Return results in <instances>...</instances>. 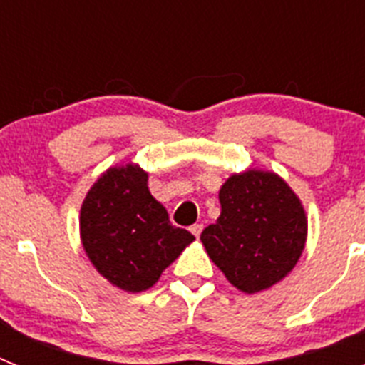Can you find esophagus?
Returning <instances> with one entry per match:
<instances>
[{
	"instance_id": "1",
	"label": "esophagus",
	"mask_w": 365,
	"mask_h": 365,
	"mask_svg": "<svg viewBox=\"0 0 365 365\" xmlns=\"http://www.w3.org/2000/svg\"><path fill=\"white\" fill-rule=\"evenodd\" d=\"M190 232H192L193 235H195V237H199V235H201V232H202V225H192V227H190Z\"/></svg>"
}]
</instances>
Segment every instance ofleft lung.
Wrapping results in <instances>:
<instances>
[{"mask_svg": "<svg viewBox=\"0 0 365 365\" xmlns=\"http://www.w3.org/2000/svg\"><path fill=\"white\" fill-rule=\"evenodd\" d=\"M219 202L221 214L201 241L225 278L256 294L289 276L307 241V214L287 180L248 168L225 180Z\"/></svg>", "mask_w": 365, "mask_h": 365, "instance_id": "left-lung-1", "label": "left lung"}]
</instances>
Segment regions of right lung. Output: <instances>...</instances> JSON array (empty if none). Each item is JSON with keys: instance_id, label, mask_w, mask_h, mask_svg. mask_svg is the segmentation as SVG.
Returning a JSON list of instances; mask_svg holds the SVG:
<instances>
[{"instance_id": "add662e5", "label": "right lung", "mask_w": 365, "mask_h": 365, "mask_svg": "<svg viewBox=\"0 0 365 365\" xmlns=\"http://www.w3.org/2000/svg\"><path fill=\"white\" fill-rule=\"evenodd\" d=\"M80 241L102 278L135 294L159 282L195 237L172 227L166 208L148 188V173L125 163L108 168L86 193Z\"/></svg>"}]
</instances>
